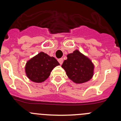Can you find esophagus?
I'll return each instance as SVG.
<instances>
[{
    "label": "esophagus",
    "mask_w": 121,
    "mask_h": 121,
    "mask_svg": "<svg viewBox=\"0 0 121 121\" xmlns=\"http://www.w3.org/2000/svg\"><path fill=\"white\" fill-rule=\"evenodd\" d=\"M58 61L59 62V63L60 64H61V65L62 64H63V58H59V59L58 60Z\"/></svg>",
    "instance_id": "34e87169"
}]
</instances>
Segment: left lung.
Here are the masks:
<instances>
[{
  "mask_svg": "<svg viewBox=\"0 0 121 121\" xmlns=\"http://www.w3.org/2000/svg\"><path fill=\"white\" fill-rule=\"evenodd\" d=\"M67 57V59L64 60L61 67L70 80L77 84L84 83L91 80L94 65L87 57L77 50L68 54Z\"/></svg>",
  "mask_w": 121,
  "mask_h": 121,
  "instance_id": "obj_1",
  "label": "left lung"
}]
</instances>
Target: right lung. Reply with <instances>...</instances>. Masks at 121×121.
<instances>
[{"mask_svg":"<svg viewBox=\"0 0 121 121\" xmlns=\"http://www.w3.org/2000/svg\"><path fill=\"white\" fill-rule=\"evenodd\" d=\"M60 64L53 57L40 52L27 62L25 67L27 77L35 82H42L50 75L52 71Z\"/></svg>","mask_w":121,"mask_h":121,"instance_id":"right-lung-1","label":"right lung"}]
</instances>
